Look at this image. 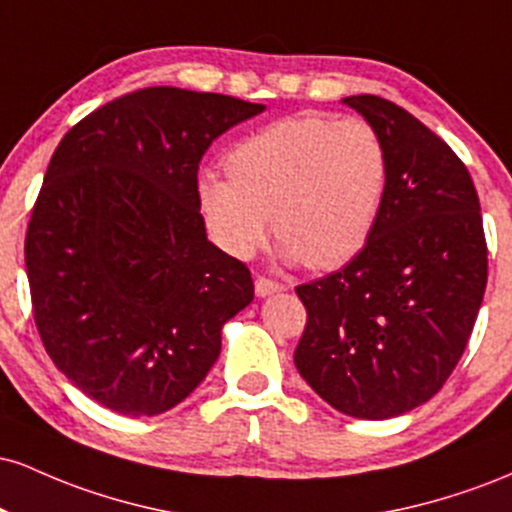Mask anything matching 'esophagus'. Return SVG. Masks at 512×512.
I'll list each match as a JSON object with an SVG mask.
<instances>
[{"instance_id":"34e87169","label":"esophagus","mask_w":512,"mask_h":512,"mask_svg":"<svg viewBox=\"0 0 512 512\" xmlns=\"http://www.w3.org/2000/svg\"><path fill=\"white\" fill-rule=\"evenodd\" d=\"M279 291H284V284H279V281L269 279V276H257L255 279L257 296H269V293H279Z\"/></svg>"}]
</instances>
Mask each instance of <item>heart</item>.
<instances>
[{
  "mask_svg": "<svg viewBox=\"0 0 512 512\" xmlns=\"http://www.w3.org/2000/svg\"><path fill=\"white\" fill-rule=\"evenodd\" d=\"M226 168L197 178L211 238L245 260L274 226L286 260L313 269L342 267L366 248L390 178L383 137L358 117L269 122L231 146Z\"/></svg>",
  "mask_w": 512,
  "mask_h": 512,
  "instance_id": "heart-1",
  "label": "heart"
}]
</instances>
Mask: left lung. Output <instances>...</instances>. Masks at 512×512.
I'll return each mask as SVG.
<instances>
[{"label":"left lung","instance_id":"8db88e82","mask_svg":"<svg viewBox=\"0 0 512 512\" xmlns=\"http://www.w3.org/2000/svg\"><path fill=\"white\" fill-rule=\"evenodd\" d=\"M390 158L373 236L346 267L296 286L298 373L342 414L390 419L431 399L464 354L489 276L472 175L438 134L380 96H349Z\"/></svg>","mask_w":512,"mask_h":512}]
</instances>
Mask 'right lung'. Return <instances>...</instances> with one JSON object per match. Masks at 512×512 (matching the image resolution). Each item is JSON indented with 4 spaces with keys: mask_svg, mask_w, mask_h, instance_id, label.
<instances>
[{
    "mask_svg": "<svg viewBox=\"0 0 512 512\" xmlns=\"http://www.w3.org/2000/svg\"><path fill=\"white\" fill-rule=\"evenodd\" d=\"M264 105L151 86L62 137L26 231L35 327L57 368L105 409L154 416L221 354V327L255 298L250 269L207 240L204 151Z\"/></svg>",
    "mask_w": 512,
    "mask_h": 512,
    "instance_id": "add662e5",
    "label": "right lung"
}]
</instances>
